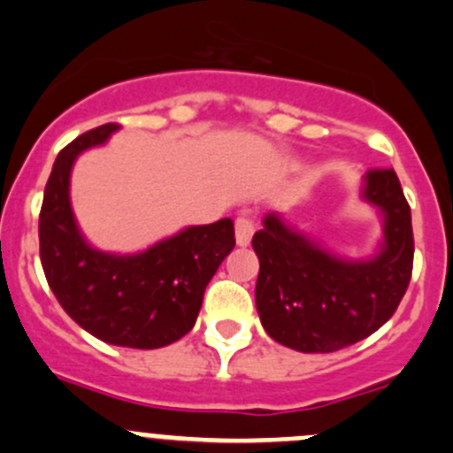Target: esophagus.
<instances>
[{
	"instance_id": "obj_1",
	"label": "esophagus",
	"mask_w": 453,
	"mask_h": 453,
	"mask_svg": "<svg viewBox=\"0 0 453 453\" xmlns=\"http://www.w3.org/2000/svg\"><path fill=\"white\" fill-rule=\"evenodd\" d=\"M255 233V222L253 218L249 216H240L235 218V242L240 246H249L250 244V237Z\"/></svg>"
}]
</instances>
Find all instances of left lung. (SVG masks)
<instances>
[{"label": "left lung", "mask_w": 453, "mask_h": 453, "mask_svg": "<svg viewBox=\"0 0 453 453\" xmlns=\"http://www.w3.org/2000/svg\"><path fill=\"white\" fill-rule=\"evenodd\" d=\"M365 198L384 211V244L371 261H344L281 222L264 218L255 301L264 329L283 347L331 353L375 334L408 290L414 235L410 204L393 167L366 172Z\"/></svg>", "instance_id": "left-lung-1"}]
</instances>
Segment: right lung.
Wrapping results in <instances>:
<instances>
[{"label": "right lung", "mask_w": 453, "mask_h": 453, "mask_svg": "<svg viewBox=\"0 0 453 453\" xmlns=\"http://www.w3.org/2000/svg\"><path fill=\"white\" fill-rule=\"evenodd\" d=\"M119 124L73 139L56 157L39 213L45 279L65 311L96 338L158 349L194 327L204 288L235 246L233 222L189 226L139 255H106L82 240L69 204V172L82 150L100 146Z\"/></svg>", "instance_id": "right-lung-1"}]
</instances>
